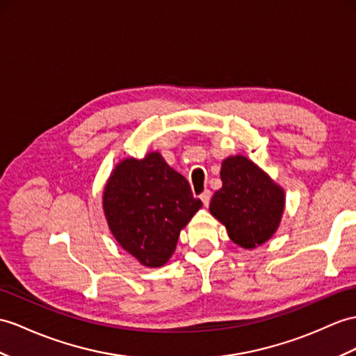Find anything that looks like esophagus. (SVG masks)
<instances>
[{
	"label": "esophagus",
	"mask_w": 356,
	"mask_h": 356,
	"mask_svg": "<svg viewBox=\"0 0 356 356\" xmlns=\"http://www.w3.org/2000/svg\"><path fill=\"white\" fill-rule=\"evenodd\" d=\"M199 197H201V201L204 202V205L208 207V204H210V199H211V192H210V190H204Z\"/></svg>",
	"instance_id": "1"
}]
</instances>
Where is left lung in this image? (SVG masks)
<instances>
[{
    "label": "left lung",
    "mask_w": 356,
    "mask_h": 356,
    "mask_svg": "<svg viewBox=\"0 0 356 356\" xmlns=\"http://www.w3.org/2000/svg\"><path fill=\"white\" fill-rule=\"evenodd\" d=\"M222 188L211 197L210 213L243 249H255L278 231L285 208L284 188L245 155L222 161Z\"/></svg>",
    "instance_id": "8db88e82"
}]
</instances>
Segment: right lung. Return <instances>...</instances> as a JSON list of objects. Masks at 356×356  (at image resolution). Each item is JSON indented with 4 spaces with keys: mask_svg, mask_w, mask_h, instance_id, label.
I'll list each match as a JSON object with an SVG mask.
<instances>
[{
    "mask_svg": "<svg viewBox=\"0 0 356 356\" xmlns=\"http://www.w3.org/2000/svg\"><path fill=\"white\" fill-rule=\"evenodd\" d=\"M201 199L157 151L120 160L104 186L102 210L119 246L145 267H161Z\"/></svg>",
    "mask_w": 356,
    "mask_h": 356,
    "instance_id": "1",
    "label": "right lung"
}]
</instances>
